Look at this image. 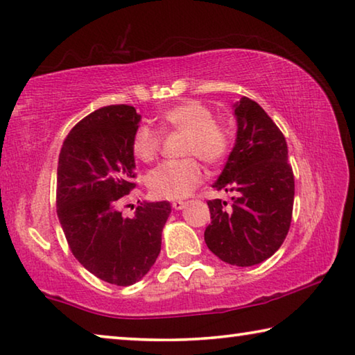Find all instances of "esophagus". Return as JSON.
<instances>
[{
  "label": "esophagus",
  "mask_w": 355,
  "mask_h": 355,
  "mask_svg": "<svg viewBox=\"0 0 355 355\" xmlns=\"http://www.w3.org/2000/svg\"><path fill=\"white\" fill-rule=\"evenodd\" d=\"M186 203H188V202H184V200H173L172 202V207L175 208V209H183L186 207Z\"/></svg>",
  "instance_id": "1"
}]
</instances>
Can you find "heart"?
<instances>
[{
	"mask_svg": "<svg viewBox=\"0 0 355 355\" xmlns=\"http://www.w3.org/2000/svg\"><path fill=\"white\" fill-rule=\"evenodd\" d=\"M161 128L184 133L183 155H194L208 164L225 158L230 148L227 128L214 122V114L200 101L189 100L161 114ZM161 133L150 125L137 127L131 139V152L141 163H152L161 150ZM189 158L163 161L148 172L147 186L161 199L188 197L203 180V167L199 159Z\"/></svg>",
	"mask_w": 355,
	"mask_h": 355,
	"instance_id": "1",
	"label": "heart"
}]
</instances>
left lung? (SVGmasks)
Instances as JSON below:
<instances>
[{
	"label": "left lung",
	"mask_w": 355,
	"mask_h": 355,
	"mask_svg": "<svg viewBox=\"0 0 355 355\" xmlns=\"http://www.w3.org/2000/svg\"><path fill=\"white\" fill-rule=\"evenodd\" d=\"M236 142L224 171L213 184L235 192L233 205L208 200L211 224L208 249L233 266H254L279 250L290 230L294 175L285 136L257 101L243 97L235 105Z\"/></svg>",
	"instance_id": "8db88e82"
}]
</instances>
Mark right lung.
Instances as JSON below:
<instances>
[{"mask_svg":"<svg viewBox=\"0 0 355 355\" xmlns=\"http://www.w3.org/2000/svg\"><path fill=\"white\" fill-rule=\"evenodd\" d=\"M139 120L133 106L100 107L70 130L58 163V218L71 254L95 277L119 286L150 271L171 214L167 200L141 203L131 219L119 209L136 188L131 139Z\"/></svg>","mask_w":355,"mask_h":355,"instance_id":"1","label":"right lung"}]
</instances>
